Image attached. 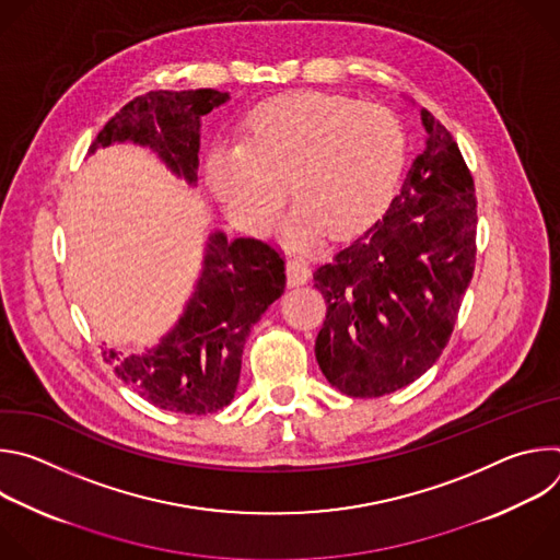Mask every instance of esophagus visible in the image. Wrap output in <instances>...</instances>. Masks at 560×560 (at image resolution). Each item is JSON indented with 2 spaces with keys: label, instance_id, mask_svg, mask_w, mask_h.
Returning <instances> with one entry per match:
<instances>
[{
  "label": "esophagus",
  "instance_id": "34e87169",
  "mask_svg": "<svg viewBox=\"0 0 560 560\" xmlns=\"http://www.w3.org/2000/svg\"><path fill=\"white\" fill-rule=\"evenodd\" d=\"M285 275H288L290 285H303L310 279V268L303 259H288Z\"/></svg>",
  "mask_w": 560,
  "mask_h": 560
}]
</instances>
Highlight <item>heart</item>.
Wrapping results in <instances>:
<instances>
[{
	"mask_svg": "<svg viewBox=\"0 0 560 560\" xmlns=\"http://www.w3.org/2000/svg\"><path fill=\"white\" fill-rule=\"evenodd\" d=\"M404 152V128L387 108L305 91L259 104L246 141H217L206 179L228 217L255 234L275 223L290 179L299 201L281 238L303 248L326 228L332 236L368 228L394 195Z\"/></svg>",
	"mask_w": 560,
	"mask_h": 560,
	"instance_id": "heart-1",
	"label": "heart"
}]
</instances>
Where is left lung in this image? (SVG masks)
<instances>
[{
  "label": "left lung",
  "mask_w": 560,
  "mask_h": 560,
  "mask_svg": "<svg viewBox=\"0 0 560 560\" xmlns=\"http://www.w3.org/2000/svg\"><path fill=\"white\" fill-rule=\"evenodd\" d=\"M421 124L425 148L385 214L314 272L328 303L314 354L348 396H383L425 374L447 346L474 275L471 175L425 108Z\"/></svg>",
  "instance_id": "obj_1"
}]
</instances>
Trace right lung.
Returning <instances> with one entry per match:
<instances>
[{
  "label": "right lung",
  "instance_id": "1",
  "mask_svg": "<svg viewBox=\"0 0 560 560\" xmlns=\"http://www.w3.org/2000/svg\"><path fill=\"white\" fill-rule=\"evenodd\" d=\"M230 100L212 89L150 91L128 102L89 152L113 143L148 148L166 168L197 186L201 117ZM283 259L259 238L214 230L201 272L177 324L141 354L110 350L117 376L148 404L177 415H208L228 406L242 374L250 328L285 288Z\"/></svg>",
  "mask_w": 560,
  "mask_h": 560
}]
</instances>
